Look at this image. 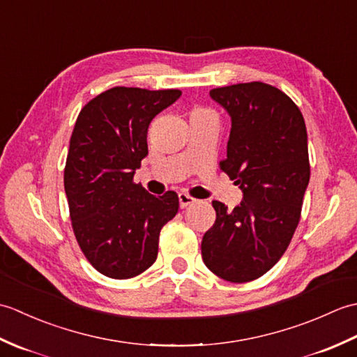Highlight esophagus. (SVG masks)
<instances>
[{"instance_id":"34e87169","label":"esophagus","mask_w":357,"mask_h":357,"mask_svg":"<svg viewBox=\"0 0 357 357\" xmlns=\"http://www.w3.org/2000/svg\"><path fill=\"white\" fill-rule=\"evenodd\" d=\"M178 198H179V207L181 208H185L188 206H192V204L196 201L195 198H192V196H188L187 193H179Z\"/></svg>"}]
</instances>
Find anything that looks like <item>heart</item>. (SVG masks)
I'll list each match as a JSON object with an SVG mask.
<instances>
[{
	"mask_svg": "<svg viewBox=\"0 0 357 357\" xmlns=\"http://www.w3.org/2000/svg\"><path fill=\"white\" fill-rule=\"evenodd\" d=\"M199 112H202V110H199Z\"/></svg>",
	"mask_w": 357,
	"mask_h": 357,
	"instance_id": "1",
	"label": "heart"
}]
</instances>
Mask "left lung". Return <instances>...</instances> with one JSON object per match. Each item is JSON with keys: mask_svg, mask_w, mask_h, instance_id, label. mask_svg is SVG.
Masks as SVG:
<instances>
[{"mask_svg": "<svg viewBox=\"0 0 357 357\" xmlns=\"http://www.w3.org/2000/svg\"><path fill=\"white\" fill-rule=\"evenodd\" d=\"M231 121L221 169L242 192L238 207L213 201L216 221L201 252L208 270L229 282L265 275L290 244L310 181L307 128L279 89L245 82L210 90Z\"/></svg>", "mask_w": 357, "mask_h": 357, "instance_id": "8db88e82", "label": "left lung"}]
</instances>
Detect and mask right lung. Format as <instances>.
<instances>
[{
    "instance_id": "right-lung-1",
    "label": "right lung",
    "mask_w": 357,
    "mask_h": 357,
    "mask_svg": "<svg viewBox=\"0 0 357 357\" xmlns=\"http://www.w3.org/2000/svg\"><path fill=\"white\" fill-rule=\"evenodd\" d=\"M181 90L113 87L84 105L64 170L75 236L87 261L112 279L141 275L158 256L162 227L178 213L174 192L153 196L133 183L147 130Z\"/></svg>"
}]
</instances>
